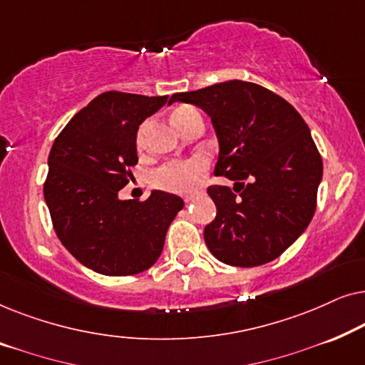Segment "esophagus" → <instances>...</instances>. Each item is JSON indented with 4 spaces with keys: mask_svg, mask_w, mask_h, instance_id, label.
<instances>
[{
    "mask_svg": "<svg viewBox=\"0 0 365 365\" xmlns=\"http://www.w3.org/2000/svg\"><path fill=\"white\" fill-rule=\"evenodd\" d=\"M184 201H186V202L194 201V194H187V196H184Z\"/></svg>",
    "mask_w": 365,
    "mask_h": 365,
    "instance_id": "esophagus-1",
    "label": "esophagus"
}]
</instances>
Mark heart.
Masks as SVG:
<instances>
[{"label": "heart", "mask_w": 365, "mask_h": 365, "mask_svg": "<svg viewBox=\"0 0 365 365\" xmlns=\"http://www.w3.org/2000/svg\"><path fill=\"white\" fill-rule=\"evenodd\" d=\"M191 114H199L197 109L191 106H181L178 108L176 111L173 113L171 121L173 124L179 123V119L191 116ZM148 124H143L138 131L136 143L138 146L141 148L144 143V134H146ZM204 171V163L201 159H189V161L184 163H173L168 164L156 171L154 174V184L163 189H168V191H178V192H186L191 191V189L197 184L199 174Z\"/></svg>", "instance_id": "1"}]
</instances>
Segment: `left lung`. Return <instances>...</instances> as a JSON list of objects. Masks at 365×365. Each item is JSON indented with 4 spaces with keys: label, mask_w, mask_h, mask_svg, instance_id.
I'll list each match as a JSON object with an SVG mask.
<instances>
[{
    "label": "left lung",
    "mask_w": 365,
    "mask_h": 365,
    "mask_svg": "<svg viewBox=\"0 0 365 365\" xmlns=\"http://www.w3.org/2000/svg\"><path fill=\"white\" fill-rule=\"evenodd\" d=\"M211 118L219 143L211 186L216 219L204 227L214 257L229 266L271 262L297 241L316 211L322 158L296 109L256 83H219L174 94Z\"/></svg>",
    "instance_id": "left-lung-1"
}]
</instances>
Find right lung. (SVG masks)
I'll use <instances>...</instances> for the list:
<instances>
[{"label": "right lung", "instance_id": "add662e5", "mask_svg": "<svg viewBox=\"0 0 365 365\" xmlns=\"http://www.w3.org/2000/svg\"><path fill=\"white\" fill-rule=\"evenodd\" d=\"M176 96L108 91L83 108L59 133L48 158L44 201L69 254L104 276H133L158 261L184 201L153 191L146 201L119 199L138 163L144 119Z\"/></svg>", "mask_w": 365, "mask_h": 365}]
</instances>
